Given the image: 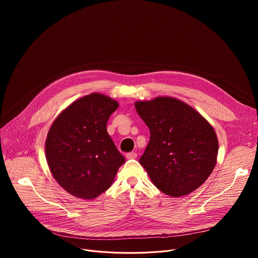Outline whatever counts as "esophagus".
Returning <instances> with one entry per match:
<instances>
[{"label": "esophagus", "mask_w": 258, "mask_h": 258, "mask_svg": "<svg viewBox=\"0 0 258 258\" xmlns=\"http://www.w3.org/2000/svg\"><path fill=\"white\" fill-rule=\"evenodd\" d=\"M137 154L136 153H127L126 154V159H128V160H131V159H136L137 158Z\"/></svg>", "instance_id": "34e87169"}]
</instances>
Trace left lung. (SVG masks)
<instances>
[{
	"mask_svg": "<svg viewBox=\"0 0 258 258\" xmlns=\"http://www.w3.org/2000/svg\"><path fill=\"white\" fill-rule=\"evenodd\" d=\"M135 106L151 132L139 162L155 186L173 198L196 190L216 163L219 142L213 127L175 98L157 97Z\"/></svg>",
	"mask_w": 258,
	"mask_h": 258,
	"instance_id": "left-lung-1",
	"label": "left lung"
}]
</instances>
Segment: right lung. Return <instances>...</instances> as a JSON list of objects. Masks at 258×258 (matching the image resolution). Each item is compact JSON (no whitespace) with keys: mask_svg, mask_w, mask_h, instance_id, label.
<instances>
[{"mask_svg":"<svg viewBox=\"0 0 258 258\" xmlns=\"http://www.w3.org/2000/svg\"><path fill=\"white\" fill-rule=\"evenodd\" d=\"M118 103L94 93L73 102L53 122L46 140L49 168L70 195L92 200L104 192L125 159L106 132Z\"/></svg>","mask_w":258,"mask_h":258,"instance_id":"obj_1","label":"right lung"}]
</instances>
